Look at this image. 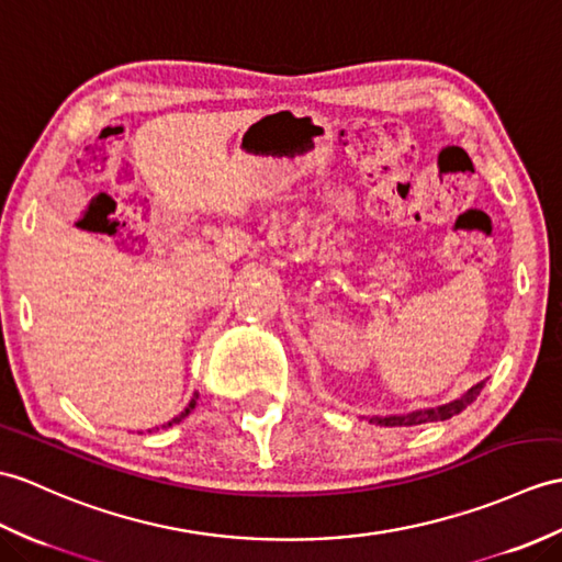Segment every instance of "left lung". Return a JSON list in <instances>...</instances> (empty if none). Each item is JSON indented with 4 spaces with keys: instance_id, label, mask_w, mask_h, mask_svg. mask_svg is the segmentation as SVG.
<instances>
[{
    "instance_id": "obj_1",
    "label": "left lung",
    "mask_w": 562,
    "mask_h": 562,
    "mask_svg": "<svg viewBox=\"0 0 562 562\" xmlns=\"http://www.w3.org/2000/svg\"><path fill=\"white\" fill-rule=\"evenodd\" d=\"M481 390H484V381L469 387L462 397L452 400L448 404H440V407L416 409V412L400 414V416H369V422L378 424V426H419V424H428V422H446V419H450V416L467 409V404H472Z\"/></svg>"
}]
</instances>
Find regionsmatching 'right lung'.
Listing matches in <instances>:
<instances>
[{
  "label": "right lung",
  "mask_w": 562,
  "mask_h": 562,
  "mask_svg": "<svg viewBox=\"0 0 562 562\" xmlns=\"http://www.w3.org/2000/svg\"><path fill=\"white\" fill-rule=\"evenodd\" d=\"M195 400H199V395H193V400H191V402H189V407H187V409H184V412H181V414H179V416H175V419H172V422H169V424H167V426H172V424H179V422H181V419H184V416H189V414H191V409H193V407H195Z\"/></svg>",
  "instance_id": "1"
}]
</instances>
